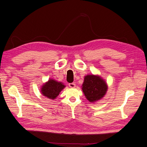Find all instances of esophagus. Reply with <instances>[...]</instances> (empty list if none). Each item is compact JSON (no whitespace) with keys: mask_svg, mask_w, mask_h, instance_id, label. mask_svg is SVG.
<instances>
[{"mask_svg":"<svg viewBox=\"0 0 147 147\" xmlns=\"http://www.w3.org/2000/svg\"><path fill=\"white\" fill-rule=\"evenodd\" d=\"M68 86H69V87H71V88H74V87H76V84H75V83H70L69 84H68Z\"/></svg>","mask_w":147,"mask_h":147,"instance_id":"1","label":"esophagus"}]
</instances>
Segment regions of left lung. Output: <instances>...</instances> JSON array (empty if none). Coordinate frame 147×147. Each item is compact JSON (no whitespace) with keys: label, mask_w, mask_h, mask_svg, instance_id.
Listing matches in <instances>:
<instances>
[{"label":"left lung","mask_w":147,"mask_h":147,"mask_svg":"<svg viewBox=\"0 0 147 147\" xmlns=\"http://www.w3.org/2000/svg\"><path fill=\"white\" fill-rule=\"evenodd\" d=\"M107 89V84L100 77L94 75L85 77L82 90L86 98L90 102L102 98L106 94Z\"/></svg>","instance_id":"1"}]
</instances>
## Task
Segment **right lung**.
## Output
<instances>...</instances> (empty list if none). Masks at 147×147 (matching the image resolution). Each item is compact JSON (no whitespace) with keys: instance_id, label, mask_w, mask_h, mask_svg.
Returning <instances> with one entry per match:
<instances>
[{"instance_id":"right-lung-1","label":"right lung","mask_w":147,"mask_h":147,"mask_svg":"<svg viewBox=\"0 0 147 147\" xmlns=\"http://www.w3.org/2000/svg\"><path fill=\"white\" fill-rule=\"evenodd\" d=\"M65 86L61 82H58L54 80L50 79L43 85L41 88V93L48 98L54 99L59 95L61 90Z\"/></svg>"}]
</instances>
